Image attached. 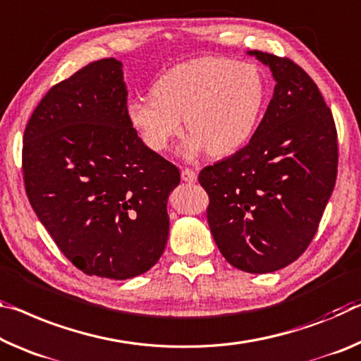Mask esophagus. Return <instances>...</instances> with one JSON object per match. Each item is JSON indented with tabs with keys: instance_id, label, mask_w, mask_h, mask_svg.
<instances>
[{
	"instance_id": "obj_1",
	"label": "esophagus",
	"mask_w": 361,
	"mask_h": 361,
	"mask_svg": "<svg viewBox=\"0 0 361 361\" xmlns=\"http://www.w3.org/2000/svg\"><path fill=\"white\" fill-rule=\"evenodd\" d=\"M181 180L186 183H194L197 180V173L192 169L185 167V169H181Z\"/></svg>"
}]
</instances>
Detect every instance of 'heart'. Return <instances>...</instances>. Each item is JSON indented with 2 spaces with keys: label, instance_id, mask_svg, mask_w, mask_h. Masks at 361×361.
I'll return each instance as SVG.
<instances>
[{
  "label": "heart",
  "instance_id": "b5f03b06",
  "mask_svg": "<svg viewBox=\"0 0 361 361\" xmlns=\"http://www.w3.org/2000/svg\"><path fill=\"white\" fill-rule=\"evenodd\" d=\"M267 98L260 68L226 57H197L176 64L152 85V98L133 99L128 120L151 151H165L181 135V118L191 136L186 151L207 149L228 156L254 135Z\"/></svg>",
  "mask_w": 361,
  "mask_h": 361
}]
</instances>
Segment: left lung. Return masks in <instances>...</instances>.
<instances>
[{"instance_id":"8db88e82","label":"left lung","mask_w":361,"mask_h":361,"mask_svg":"<svg viewBox=\"0 0 361 361\" xmlns=\"http://www.w3.org/2000/svg\"><path fill=\"white\" fill-rule=\"evenodd\" d=\"M276 80L249 145L207 165V221L228 263L271 273L299 259L318 231L337 176V130L312 77L289 57L254 51Z\"/></svg>"}]
</instances>
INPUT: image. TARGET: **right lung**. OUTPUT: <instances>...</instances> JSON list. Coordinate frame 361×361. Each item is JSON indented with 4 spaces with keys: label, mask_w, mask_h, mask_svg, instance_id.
Masks as SVG:
<instances>
[{
    "label": "right lung",
    "mask_w": 361,
    "mask_h": 361,
    "mask_svg": "<svg viewBox=\"0 0 361 361\" xmlns=\"http://www.w3.org/2000/svg\"><path fill=\"white\" fill-rule=\"evenodd\" d=\"M122 64L90 62L51 87L28 118L22 175L28 202L78 270L128 279L157 263L167 197L180 170L128 120Z\"/></svg>",
    "instance_id": "add662e5"
}]
</instances>
